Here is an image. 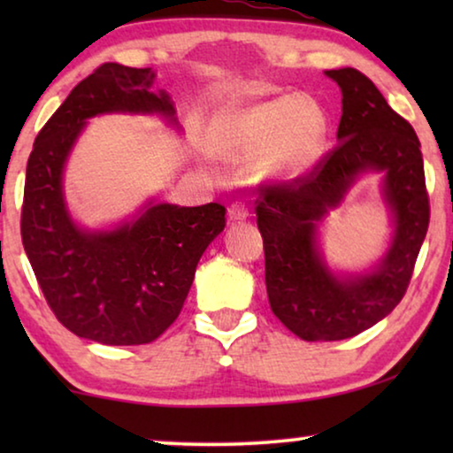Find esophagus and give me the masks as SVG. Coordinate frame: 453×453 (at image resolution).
I'll list each match as a JSON object with an SVG mask.
<instances>
[{
    "instance_id": "obj_1",
    "label": "esophagus",
    "mask_w": 453,
    "mask_h": 453,
    "mask_svg": "<svg viewBox=\"0 0 453 453\" xmlns=\"http://www.w3.org/2000/svg\"><path fill=\"white\" fill-rule=\"evenodd\" d=\"M247 216H250V208L245 206L243 202H233L231 206H228V219L239 222V220H245Z\"/></svg>"
}]
</instances>
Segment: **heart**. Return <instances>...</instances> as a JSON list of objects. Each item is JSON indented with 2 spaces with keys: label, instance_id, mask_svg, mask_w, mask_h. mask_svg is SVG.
<instances>
[{
  "label": "heart",
  "instance_id": "b5f03b06",
  "mask_svg": "<svg viewBox=\"0 0 453 453\" xmlns=\"http://www.w3.org/2000/svg\"><path fill=\"white\" fill-rule=\"evenodd\" d=\"M327 119L309 96H278L247 111L233 135L237 158L265 157L272 175L296 177L307 173L324 152Z\"/></svg>",
  "mask_w": 453,
  "mask_h": 453
}]
</instances>
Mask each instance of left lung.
I'll use <instances>...</instances> for the list:
<instances>
[{
  "instance_id": "1",
  "label": "left lung",
  "mask_w": 453,
  "mask_h": 453,
  "mask_svg": "<svg viewBox=\"0 0 453 453\" xmlns=\"http://www.w3.org/2000/svg\"><path fill=\"white\" fill-rule=\"evenodd\" d=\"M326 76L342 90L338 144L305 175L259 185L256 200L270 307L307 342L357 336L386 318L406 295L431 219L423 154L411 123L355 67ZM369 168L387 173L384 190L396 233L380 269L342 281L320 262L314 225Z\"/></svg>"
}]
</instances>
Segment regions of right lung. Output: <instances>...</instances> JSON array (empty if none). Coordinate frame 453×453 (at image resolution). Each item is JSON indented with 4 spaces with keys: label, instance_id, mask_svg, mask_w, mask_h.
<instances>
[{
    "label": "right lung",
    "instance_id": "add662e5",
    "mask_svg": "<svg viewBox=\"0 0 453 453\" xmlns=\"http://www.w3.org/2000/svg\"><path fill=\"white\" fill-rule=\"evenodd\" d=\"M152 82L150 67L98 65L42 126L24 181L22 245L47 305L76 336L111 346L152 342L179 318L202 253L226 225L216 202L150 203L111 233H86L67 214L61 171L88 117L175 113Z\"/></svg>",
    "mask_w": 453,
    "mask_h": 453
}]
</instances>
